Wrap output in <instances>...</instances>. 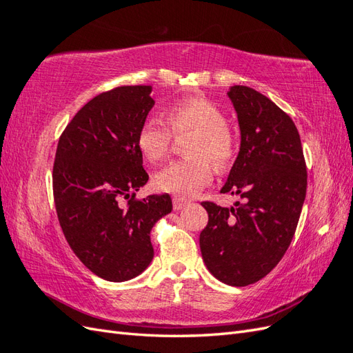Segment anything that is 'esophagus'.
Returning <instances> with one entry per match:
<instances>
[{
	"mask_svg": "<svg viewBox=\"0 0 353 353\" xmlns=\"http://www.w3.org/2000/svg\"><path fill=\"white\" fill-rule=\"evenodd\" d=\"M174 209L175 210H181V209H184L187 205H188V201L187 200H184V199H179V197H174Z\"/></svg>",
	"mask_w": 353,
	"mask_h": 353,
	"instance_id": "obj_1",
	"label": "esophagus"
}]
</instances>
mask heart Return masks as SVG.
Returning a JSON list of instances; mask_svg holds the SVG:
<instances>
[{"label": "heart", "instance_id": "obj_1", "mask_svg": "<svg viewBox=\"0 0 353 353\" xmlns=\"http://www.w3.org/2000/svg\"><path fill=\"white\" fill-rule=\"evenodd\" d=\"M165 114L175 132L194 131L187 153L193 157L175 160L154 176L159 191L181 197L196 194L212 179V165L225 166L234 153L232 137L227 130V117L216 104L205 97H185L170 103ZM170 131L159 117H147L137 134V147L144 159L156 163L169 150Z\"/></svg>", "mask_w": 353, "mask_h": 353}]
</instances>
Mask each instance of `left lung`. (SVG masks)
Wrapping results in <instances>:
<instances>
[{"label": "left lung", "mask_w": 353, "mask_h": 353, "mask_svg": "<svg viewBox=\"0 0 353 353\" xmlns=\"http://www.w3.org/2000/svg\"><path fill=\"white\" fill-rule=\"evenodd\" d=\"M240 126V152L221 193L234 208L203 201L209 222L200 232L203 262L221 283L259 281L290 245L306 196V165L292 117L244 85L227 92Z\"/></svg>", "instance_id": "left-lung-1"}]
</instances>
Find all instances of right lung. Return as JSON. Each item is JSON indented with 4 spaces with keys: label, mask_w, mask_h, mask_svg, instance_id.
Listing matches in <instances>:
<instances>
[{
    "label": "right lung",
    "mask_w": 353,
    "mask_h": 353,
    "mask_svg": "<svg viewBox=\"0 0 353 353\" xmlns=\"http://www.w3.org/2000/svg\"><path fill=\"white\" fill-rule=\"evenodd\" d=\"M152 85L90 100L61 134L52 168L60 227L79 261L103 280H132L150 265V232L172 210L169 194L134 200L148 175L137 134L154 105ZM132 197L128 206L121 198Z\"/></svg>",
    "instance_id": "right-lung-1"
}]
</instances>
